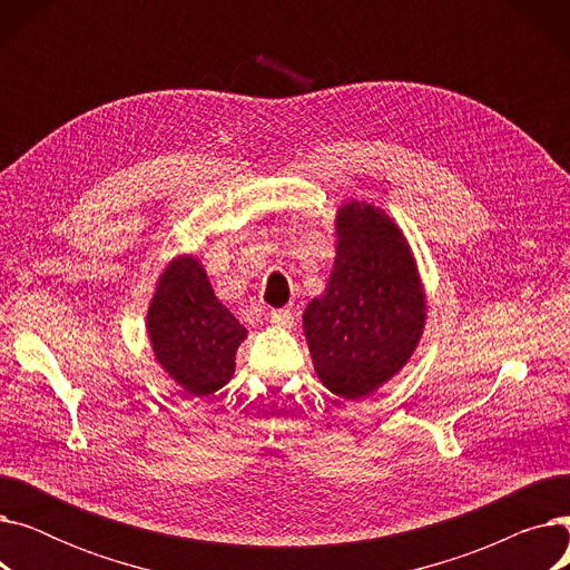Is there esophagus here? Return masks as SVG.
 Segmentation results:
<instances>
[{"instance_id": "1", "label": "esophagus", "mask_w": 570, "mask_h": 570, "mask_svg": "<svg viewBox=\"0 0 570 570\" xmlns=\"http://www.w3.org/2000/svg\"><path fill=\"white\" fill-rule=\"evenodd\" d=\"M269 321L279 327H293L295 325V316L291 309H273L269 312Z\"/></svg>"}]
</instances>
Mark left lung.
Masks as SVG:
<instances>
[{
	"label": "left lung",
	"instance_id": "1",
	"mask_svg": "<svg viewBox=\"0 0 570 570\" xmlns=\"http://www.w3.org/2000/svg\"><path fill=\"white\" fill-rule=\"evenodd\" d=\"M337 256L325 293L303 314L314 370L327 391L363 400L413 355L425 327V293L406 237L381 207L337 209Z\"/></svg>",
	"mask_w": 570,
	"mask_h": 570
}]
</instances>
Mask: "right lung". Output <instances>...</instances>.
I'll return each mask as SVG.
<instances>
[{
  "label": "right lung",
  "mask_w": 570,
  "mask_h": 570,
  "mask_svg": "<svg viewBox=\"0 0 570 570\" xmlns=\"http://www.w3.org/2000/svg\"><path fill=\"white\" fill-rule=\"evenodd\" d=\"M147 335L168 376L189 395L203 397L230 381L247 327L217 301L198 258L177 256L157 282Z\"/></svg>",
  "instance_id": "1"
}]
</instances>
